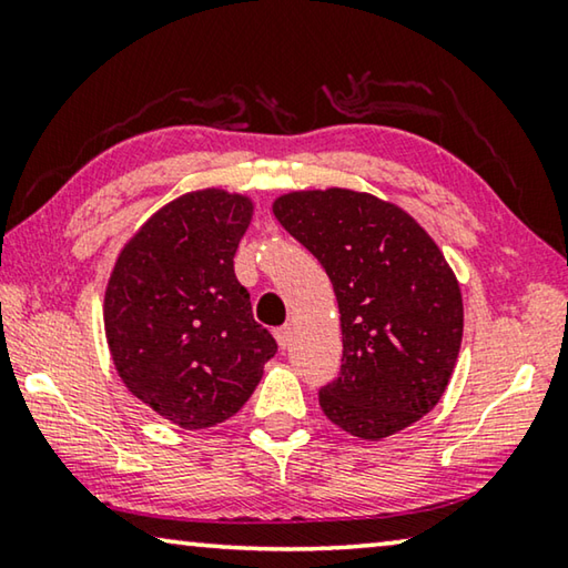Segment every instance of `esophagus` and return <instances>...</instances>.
Segmentation results:
<instances>
[{"label":"esophagus","instance_id":"1","mask_svg":"<svg viewBox=\"0 0 568 568\" xmlns=\"http://www.w3.org/2000/svg\"><path fill=\"white\" fill-rule=\"evenodd\" d=\"M275 341H277V345H281V348H285V345H291V341H293V328H291V325H281V328L275 331Z\"/></svg>","mask_w":568,"mask_h":568}]
</instances>
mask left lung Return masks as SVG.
<instances>
[{"instance_id": "1", "label": "left lung", "mask_w": 568, "mask_h": 568, "mask_svg": "<svg viewBox=\"0 0 568 568\" xmlns=\"http://www.w3.org/2000/svg\"><path fill=\"white\" fill-rule=\"evenodd\" d=\"M273 213L338 297L343 365L318 393L325 416L365 440L426 416L464 335L458 283L434 240L400 207L341 187L291 192Z\"/></svg>"}]
</instances>
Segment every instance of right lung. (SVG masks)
Segmentation results:
<instances>
[{
    "instance_id": "obj_1",
    "label": "right lung",
    "mask_w": 568,
    "mask_h": 568,
    "mask_svg": "<svg viewBox=\"0 0 568 568\" xmlns=\"http://www.w3.org/2000/svg\"><path fill=\"white\" fill-rule=\"evenodd\" d=\"M253 215L247 197L200 190L152 215L120 253L104 331L132 396L180 428L223 423L243 408L277 353L235 277Z\"/></svg>"
}]
</instances>
